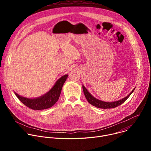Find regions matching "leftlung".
I'll return each instance as SVG.
<instances>
[{
  "label": "left lung",
  "instance_id": "obj_1",
  "mask_svg": "<svg viewBox=\"0 0 151 151\" xmlns=\"http://www.w3.org/2000/svg\"><path fill=\"white\" fill-rule=\"evenodd\" d=\"M82 89L83 91V93L84 95L87 99V101H88L89 103H90L91 104H92L93 106L98 107V108H101V109H111V108H114V107H116L119 105H121V104H122L130 96V95L133 93V92L134 91V90H135V88H134L132 91L129 94L127 97H125V98L120 100H118L116 101H114V102H105V101H103L101 100H100L97 99H96L95 97H94L88 91V90L86 89V88L84 87L83 85H82Z\"/></svg>",
  "mask_w": 151,
  "mask_h": 151
}]
</instances>
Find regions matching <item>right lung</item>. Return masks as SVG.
<instances>
[{
    "mask_svg": "<svg viewBox=\"0 0 151 151\" xmlns=\"http://www.w3.org/2000/svg\"><path fill=\"white\" fill-rule=\"evenodd\" d=\"M68 75H65L58 79L53 87L45 94L35 99H28L18 95L15 92L18 99L24 105L33 110H42L48 109L54 106L58 101L63 85L65 82Z\"/></svg>",
    "mask_w": 151,
    "mask_h": 151,
    "instance_id": "right-lung-1",
    "label": "right lung"
}]
</instances>
